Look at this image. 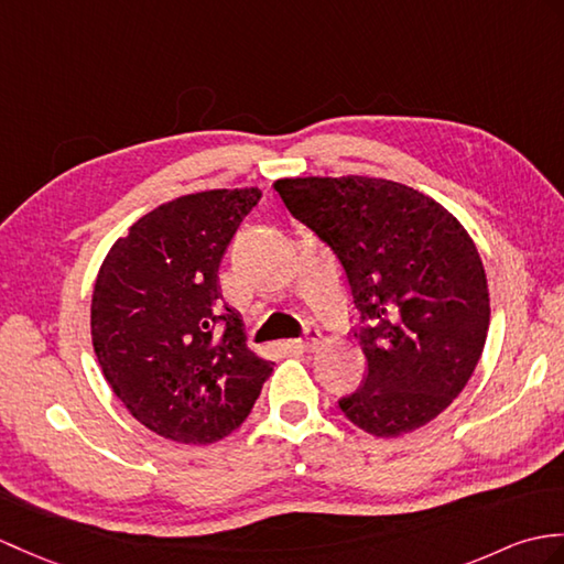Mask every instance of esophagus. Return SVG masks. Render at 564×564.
<instances>
[{
    "instance_id": "34e87169",
    "label": "esophagus",
    "mask_w": 564,
    "mask_h": 564,
    "mask_svg": "<svg viewBox=\"0 0 564 564\" xmlns=\"http://www.w3.org/2000/svg\"><path fill=\"white\" fill-rule=\"evenodd\" d=\"M319 344H322V334H319V332H314V329H307L303 338H295V341H291V346H293L295 350H300V352H312V350H317V348H319Z\"/></svg>"
}]
</instances>
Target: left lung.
Masks as SVG:
<instances>
[{"label": "left lung", "mask_w": 564, "mask_h": 564, "mask_svg": "<svg viewBox=\"0 0 564 564\" xmlns=\"http://www.w3.org/2000/svg\"><path fill=\"white\" fill-rule=\"evenodd\" d=\"M276 192L341 259L362 326L365 387L338 401L352 425L401 437L462 394L490 324L488 279L462 220L384 177H283Z\"/></svg>", "instance_id": "obj_1"}]
</instances>
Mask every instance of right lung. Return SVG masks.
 Returning a JSON list of instances; mask_svg holds the SVG:
<instances>
[{
	"mask_svg": "<svg viewBox=\"0 0 564 564\" xmlns=\"http://www.w3.org/2000/svg\"><path fill=\"white\" fill-rule=\"evenodd\" d=\"M259 187L206 189L155 206L98 269L90 338L112 391L141 425L180 444L240 427L273 365L245 346L240 312L219 314L218 267ZM223 337L213 334L220 319Z\"/></svg>",
	"mask_w": 564,
	"mask_h": 564,
	"instance_id": "add662e5",
	"label": "right lung"
}]
</instances>
